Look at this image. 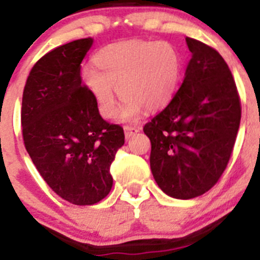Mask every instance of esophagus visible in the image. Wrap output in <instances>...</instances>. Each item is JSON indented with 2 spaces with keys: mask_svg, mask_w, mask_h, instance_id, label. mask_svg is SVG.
Segmentation results:
<instances>
[{
  "mask_svg": "<svg viewBox=\"0 0 260 260\" xmlns=\"http://www.w3.org/2000/svg\"><path fill=\"white\" fill-rule=\"evenodd\" d=\"M141 131V127H131V125H125L124 127V133L125 138H131L133 135H136L137 132Z\"/></svg>",
  "mask_w": 260,
  "mask_h": 260,
  "instance_id": "obj_1",
  "label": "esophagus"
}]
</instances>
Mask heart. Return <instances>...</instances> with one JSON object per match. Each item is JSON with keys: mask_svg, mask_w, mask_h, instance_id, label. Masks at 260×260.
Instances as JSON below:
<instances>
[{"mask_svg": "<svg viewBox=\"0 0 260 260\" xmlns=\"http://www.w3.org/2000/svg\"><path fill=\"white\" fill-rule=\"evenodd\" d=\"M83 68L81 81L104 118L115 114L114 87L123 97L120 118L133 120L142 108L155 111L171 103L183 73V57L168 41L131 40L106 46Z\"/></svg>", "mask_w": 260, "mask_h": 260, "instance_id": "b5f03b06", "label": "heart"}]
</instances>
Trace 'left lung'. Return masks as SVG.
I'll use <instances>...</instances> for the list:
<instances>
[{
    "label": "left lung",
    "mask_w": 260,
    "mask_h": 260,
    "mask_svg": "<svg viewBox=\"0 0 260 260\" xmlns=\"http://www.w3.org/2000/svg\"><path fill=\"white\" fill-rule=\"evenodd\" d=\"M192 53L181 87L146 123L152 176L167 195L192 199L219 181L231 157L241 104L229 65L217 50L186 37Z\"/></svg>",
    "instance_id": "left-lung-1"
}]
</instances>
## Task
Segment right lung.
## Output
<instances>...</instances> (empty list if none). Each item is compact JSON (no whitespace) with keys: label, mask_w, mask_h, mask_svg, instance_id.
<instances>
[{"label":"right lung","mask_w":260,"mask_h":260,"mask_svg":"<svg viewBox=\"0 0 260 260\" xmlns=\"http://www.w3.org/2000/svg\"><path fill=\"white\" fill-rule=\"evenodd\" d=\"M92 38L53 48L31 68L21 103L25 149L60 198L92 205L111 190L110 166L124 131L104 120L81 81V62Z\"/></svg>","instance_id":"obj_1"}]
</instances>
